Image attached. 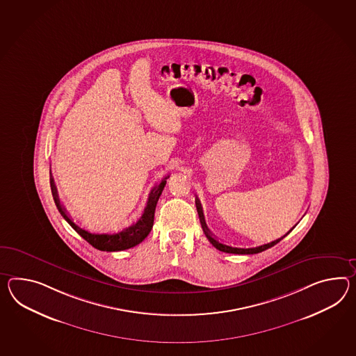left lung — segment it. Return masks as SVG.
<instances>
[{
  "instance_id": "1",
  "label": "left lung",
  "mask_w": 356,
  "mask_h": 356,
  "mask_svg": "<svg viewBox=\"0 0 356 356\" xmlns=\"http://www.w3.org/2000/svg\"><path fill=\"white\" fill-rule=\"evenodd\" d=\"M195 204H197V211H198V215H200V224H202V229H203V232H204V234L207 236V239H209L211 244L217 248L218 251L226 252V253H236V254H253V253H260V252L265 251V250H268L270 247H273V245H275L277 243L280 242L284 236L289 234L291 232H292V229L295 227H292L286 235H283L282 238H279L277 241H273V242L266 243V244H262V245H259V247H253V248H239V247H232V245H227L225 243H221L220 241H217L216 238H215V235H212V233L209 232V227L206 225V221H204V215H203V209H202V206H200V200L197 198L195 200Z\"/></svg>"
}]
</instances>
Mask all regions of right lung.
Masks as SVG:
<instances>
[{
  "mask_svg": "<svg viewBox=\"0 0 356 356\" xmlns=\"http://www.w3.org/2000/svg\"><path fill=\"white\" fill-rule=\"evenodd\" d=\"M167 179H168V176L165 177L159 184H156V186L150 191L149 198H147V207L144 209V212H143V215L140 217L139 221L136 224H132L129 227H126L124 230H122V232L117 233V234H92V233L87 232L85 229H81L79 225H76L73 222V220L68 216V213L65 212V209H63V206L60 204V200H59V197H58V191H56V186H55V182H54L52 176L50 177V185H51L54 202H55L56 207L59 209L61 216L65 218V221L85 241L90 243L92 247H95L96 250L114 252L132 248V247L138 245L139 243L143 242L147 238V234L150 233V230L153 227L156 202H158L162 191H163Z\"/></svg>",
  "mask_w": 356,
  "mask_h": 356,
  "instance_id": "add662e5",
  "label": "right lung"
}]
</instances>
